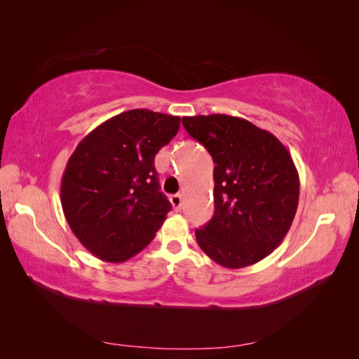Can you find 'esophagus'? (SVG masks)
<instances>
[{"label": "esophagus", "instance_id": "esophagus-1", "mask_svg": "<svg viewBox=\"0 0 359 359\" xmlns=\"http://www.w3.org/2000/svg\"><path fill=\"white\" fill-rule=\"evenodd\" d=\"M170 203H172V206H173V210L175 211H180L181 210V206H182V196L181 194H172L170 196Z\"/></svg>", "mask_w": 359, "mask_h": 359}]
</instances>
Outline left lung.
Returning <instances> with one entry per match:
<instances>
[{"instance_id":"8db88e82","label":"left lung","mask_w":359,"mask_h":359,"mask_svg":"<svg viewBox=\"0 0 359 359\" xmlns=\"http://www.w3.org/2000/svg\"><path fill=\"white\" fill-rule=\"evenodd\" d=\"M182 126L215 165V211L196 231L199 247L232 269L265 259L283 241L298 208L299 177L289 151L244 118L182 116Z\"/></svg>"}]
</instances>
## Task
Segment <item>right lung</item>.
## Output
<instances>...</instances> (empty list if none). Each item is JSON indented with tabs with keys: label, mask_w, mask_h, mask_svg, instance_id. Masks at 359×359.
<instances>
[{
	"label": "right lung",
	"mask_w": 359,
	"mask_h": 359,
	"mask_svg": "<svg viewBox=\"0 0 359 359\" xmlns=\"http://www.w3.org/2000/svg\"><path fill=\"white\" fill-rule=\"evenodd\" d=\"M180 116L132 109L97 126L73 151L61 206L81 244L104 262H126L166 220L154 158L178 133Z\"/></svg>",
	"instance_id": "right-lung-1"
}]
</instances>
